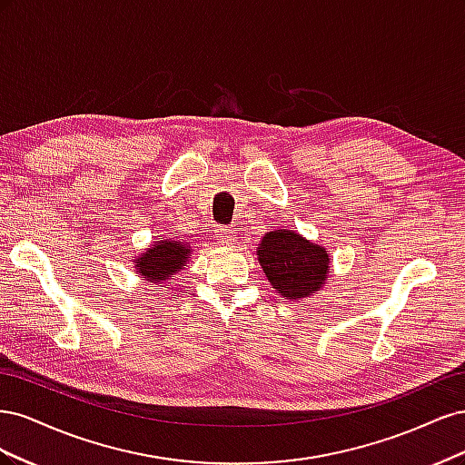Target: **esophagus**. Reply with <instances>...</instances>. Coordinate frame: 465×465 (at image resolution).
Here are the masks:
<instances>
[{
    "label": "esophagus",
    "instance_id": "34e87169",
    "mask_svg": "<svg viewBox=\"0 0 465 465\" xmlns=\"http://www.w3.org/2000/svg\"><path fill=\"white\" fill-rule=\"evenodd\" d=\"M217 241L223 244H234L236 234L229 227H217Z\"/></svg>",
    "mask_w": 465,
    "mask_h": 465
}]
</instances>
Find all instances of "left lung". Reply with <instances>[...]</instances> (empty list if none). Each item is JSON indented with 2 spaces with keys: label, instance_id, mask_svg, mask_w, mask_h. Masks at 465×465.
<instances>
[{
  "label": "left lung",
  "instance_id": "left-lung-1",
  "mask_svg": "<svg viewBox=\"0 0 465 465\" xmlns=\"http://www.w3.org/2000/svg\"><path fill=\"white\" fill-rule=\"evenodd\" d=\"M260 265L283 299H306L322 287L330 267L326 248L308 242L292 231H272L258 248Z\"/></svg>",
  "mask_w": 465,
  "mask_h": 465
}]
</instances>
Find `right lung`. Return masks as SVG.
Instances as JSON below:
<instances>
[{"instance_id":"right-lung-1","label":"right lung","mask_w":465,"mask_h":465,"mask_svg":"<svg viewBox=\"0 0 465 465\" xmlns=\"http://www.w3.org/2000/svg\"><path fill=\"white\" fill-rule=\"evenodd\" d=\"M186 256H190L188 246L166 238V241H159L157 244H153L147 250V254L137 258L135 263L139 273L147 281L159 283V281H164L174 275L178 270H182V265L186 263Z\"/></svg>"}]
</instances>
